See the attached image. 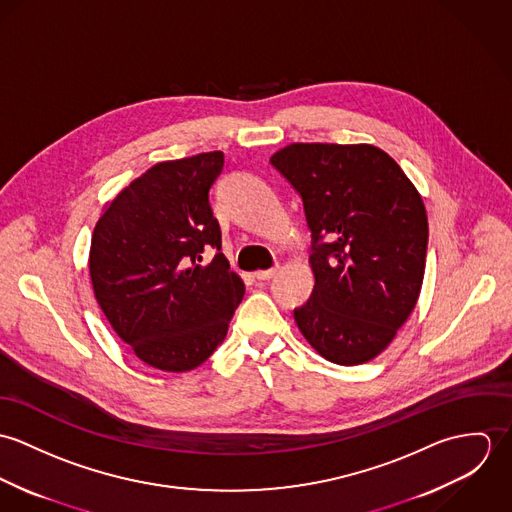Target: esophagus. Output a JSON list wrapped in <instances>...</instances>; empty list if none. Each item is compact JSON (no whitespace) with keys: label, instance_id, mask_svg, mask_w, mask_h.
<instances>
[{"label":"esophagus","instance_id":"34e87169","mask_svg":"<svg viewBox=\"0 0 512 512\" xmlns=\"http://www.w3.org/2000/svg\"><path fill=\"white\" fill-rule=\"evenodd\" d=\"M276 274H278V266H276V268H270V270H258V272L254 274V278H256L258 282H264V280L274 278Z\"/></svg>","mask_w":512,"mask_h":512}]
</instances>
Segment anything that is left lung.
<instances>
[{
	"label": "left lung",
	"mask_w": 512,
	"mask_h": 512,
	"mask_svg": "<svg viewBox=\"0 0 512 512\" xmlns=\"http://www.w3.org/2000/svg\"><path fill=\"white\" fill-rule=\"evenodd\" d=\"M270 161L301 195L313 236L315 286L293 319L323 359L368 363L392 343L422 292V195L386 151L370 144H290Z\"/></svg>",
	"instance_id": "1"
}]
</instances>
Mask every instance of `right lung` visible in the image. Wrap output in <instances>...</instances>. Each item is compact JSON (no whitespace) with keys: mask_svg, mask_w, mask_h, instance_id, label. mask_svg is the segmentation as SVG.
<instances>
[{"mask_svg":"<svg viewBox=\"0 0 512 512\" xmlns=\"http://www.w3.org/2000/svg\"><path fill=\"white\" fill-rule=\"evenodd\" d=\"M222 165V151L155 163L104 205L92 232L94 297L132 353L159 370L203 365L244 297L222 252L200 264L222 244L209 203Z\"/></svg>","mask_w":512,"mask_h":512,"instance_id":"1","label":"right lung"}]
</instances>
